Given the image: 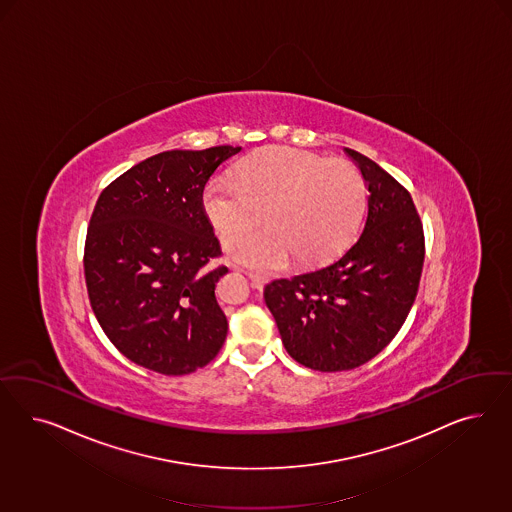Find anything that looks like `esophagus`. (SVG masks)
I'll use <instances>...</instances> for the list:
<instances>
[{
    "label": "esophagus",
    "instance_id": "34e87169",
    "mask_svg": "<svg viewBox=\"0 0 512 512\" xmlns=\"http://www.w3.org/2000/svg\"><path fill=\"white\" fill-rule=\"evenodd\" d=\"M248 278L251 279V287L253 289H263L266 278L261 274H255V272H248Z\"/></svg>",
    "mask_w": 512,
    "mask_h": 512
}]
</instances>
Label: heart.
<instances>
[{"label":"heart","mask_w":512,"mask_h":512,"mask_svg":"<svg viewBox=\"0 0 512 512\" xmlns=\"http://www.w3.org/2000/svg\"><path fill=\"white\" fill-rule=\"evenodd\" d=\"M204 214L234 257L259 270L323 263L357 233L366 208V182L357 165L296 148H274L242 163L238 178L216 176L202 195Z\"/></svg>","instance_id":"b5f03b06"}]
</instances>
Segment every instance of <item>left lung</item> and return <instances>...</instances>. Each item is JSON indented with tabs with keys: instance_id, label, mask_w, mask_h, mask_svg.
<instances>
[{
	"instance_id": "obj_1",
	"label": "left lung",
	"mask_w": 512,
	"mask_h": 512,
	"mask_svg": "<svg viewBox=\"0 0 512 512\" xmlns=\"http://www.w3.org/2000/svg\"><path fill=\"white\" fill-rule=\"evenodd\" d=\"M345 152L370 191L362 233L336 261L264 287L287 353L317 372L353 370L387 347L415 302L424 264L411 193L370 157Z\"/></svg>"
}]
</instances>
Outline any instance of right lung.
<instances>
[{
    "label": "right lung",
    "instance_id": "right-lung-1",
    "mask_svg": "<svg viewBox=\"0 0 512 512\" xmlns=\"http://www.w3.org/2000/svg\"><path fill=\"white\" fill-rule=\"evenodd\" d=\"M240 146L152 155L110 182L95 202L84 244L93 313L114 347L163 375H186L214 360L227 338L216 300L229 272L202 191Z\"/></svg>",
    "mask_w": 512,
    "mask_h": 512
}]
</instances>
